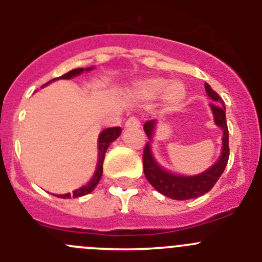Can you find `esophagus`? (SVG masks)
Instances as JSON below:
<instances>
[{"label": "esophagus", "instance_id": "esophagus-1", "mask_svg": "<svg viewBox=\"0 0 262 262\" xmlns=\"http://www.w3.org/2000/svg\"><path fill=\"white\" fill-rule=\"evenodd\" d=\"M140 126V120L136 117H129L126 122V127H139Z\"/></svg>", "mask_w": 262, "mask_h": 262}]
</instances>
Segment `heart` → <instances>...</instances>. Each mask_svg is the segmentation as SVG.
<instances>
[{
  "label": "heart",
  "instance_id": "heart-1",
  "mask_svg": "<svg viewBox=\"0 0 262 262\" xmlns=\"http://www.w3.org/2000/svg\"><path fill=\"white\" fill-rule=\"evenodd\" d=\"M163 92V97L168 103H178L185 97V89L178 82H170L166 85L164 78H148L139 82L136 86V94L143 99L156 98Z\"/></svg>",
  "mask_w": 262,
  "mask_h": 262
}]
</instances>
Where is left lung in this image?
I'll use <instances>...</instances> for the list:
<instances>
[{
	"mask_svg": "<svg viewBox=\"0 0 262 262\" xmlns=\"http://www.w3.org/2000/svg\"><path fill=\"white\" fill-rule=\"evenodd\" d=\"M205 89L210 98L215 101L210 105L212 113H214L215 123L223 129V148H222L221 159L217 160L211 168L201 173V174L180 176L166 172L155 161L151 154L149 142L145 144L144 152H143V169H144L145 178L159 193L164 194L172 200H191V198H196V196L203 195V194L211 190L212 186L216 184V181L222 176V173L224 172V168H226L228 157H230L228 127H227L226 111H224L226 107L223 106V101L219 97V94L214 92L209 84H205ZM154 127L155 120H148L144 124V131L149 140H151L152 134H154Z\"/></svg>",
	"mask_w": 262,
	"mask_h": 262,
	"instance_id": "left-lung-1",
	"label": "left lung"
}]
</instances>
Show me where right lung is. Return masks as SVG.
Segmentation results:
<instances>
[{
    "instance_id": "1",
    "label": "right lung",
    "mask_w": 262,
    "mask_h": 262,
    "mask_svg": "<svg viewBox=\"0 0 262 262\" xmlns=\"http://www.w3.org/2000/svg\"><path fill=\"white\" fill-rule=\"evenodd\" d=\"M93 68H88L86 71H92ZM85 69L84 68H77V69H72V71H69L68 73H66V75L60 76V77L57 78H72L75 77V76L80 75V73H82ZM57 78H53V80L48 81L47 84H50V82H52V81L57 80ZM45 84V85H47ZM43 85V86H45ZM120 133H122V129H120V127H110V128H105L102 131V133L99 134V138H98V164H97V169H96V173H94V176L92 177V180H90L89 182H88L86 185H84V186H81L80 189H76L73 193H68V194H61V195H59L60 198H71V196H73V198H77V196H82V195H86V194H89L90 191H93L94 187L97 186V184L99 182V180H101V177H102V165H103V160H105V154H106V149H107L108 145L111 144V143L114 142L115 139L118 138V136L120 135Z\"/></svg>"
}]
</instances>
